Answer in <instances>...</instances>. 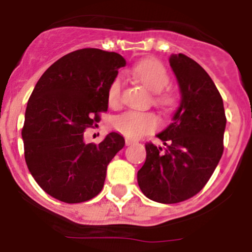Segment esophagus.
Instances as JSON below:
<instances>
[{
    "label": "esophagus",
    "mask_w": 252,
    "mask_h": 252,
    "mask_svg": "<svg viewBox=\"0 0 252 252\" xmlns=\"http://www.w3.org/2000/svg\"><path fill=\"white\" fill-rule=\"evenodd\" d=\"M134 143V140H131V139H128V138H126V145H131Z\"/></svg>",
    "instance_id": "obj_1"
}]
</instances>
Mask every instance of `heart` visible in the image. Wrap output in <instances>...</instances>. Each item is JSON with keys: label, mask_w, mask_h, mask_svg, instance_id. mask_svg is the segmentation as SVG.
Instances as JSON below:
<instances>
[{"label": "heart", "mask_w": 252, "mask_h": 252, "mask_svg": "<svg viewBox=\"0 0 252 252\" xmlns=\"http://www.w3.org/2000/svg\"><path fill=\"white\" fill-rule=\"evenodd\" d=\"M131 74L143 86L154 93L153 102L165 112H171L178 104V95L171 89H166L169 83V73L157 60H144L134 65ZM123 79L117 76L108 87L107 98L112 107H118L122 102ZM158 115L152 112L126 110L113 119V126L128 138H139L159 126Z\"/></svg>", "instance_id": "b5f03b06"}]
</instances>
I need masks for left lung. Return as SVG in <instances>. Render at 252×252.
<instances>
[{
  "label": "left lung",
  "mask_w": 252,
  "mask_h": 252,
  "mask_svg": "<svg viewBox=\"0 0 252 252\" xmlns=\"http://www.w3.org/2000/svg\"><path fill=\"white\" fill-rule=\"evenodd\" d=\"M182 100L173 123L157 137L165 148L145 144L147 159L138 171L140 190L150 200L180 203L200 191L224 152V103L203 67L179 53L169 58Z\"/></svg>",
  "instance_id": "1"
}]
</instances>
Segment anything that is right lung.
Returning <instances> with one entry per match:
<instances>
[{"label":"right lung","mask_w":252,"mask_h":252,"mask_svg":"<svg viewBox=\"0 0 252 252\" xmlns=\"http://www.w3.org/2000/svg\"><path fill=\"white\" fill-rule=\"evenodd\" d=\"M126 60L115 52H70L42 74L31 94L22 139L28 170L51 196L83 203L103 189L107 166L124 147L112 131L99 144L84 143L86 129L107 112V92Z\"/></svg>","instance_id":"add662e5"}]
</instances>
